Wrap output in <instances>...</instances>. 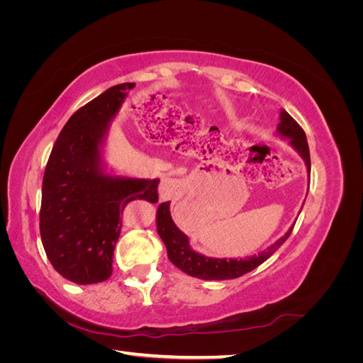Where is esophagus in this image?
Wrapping results in <instances>:
<instances>
[{
    "label": "esophagus",
    "instance_id": "esophagus-1",
    "mask_svg": "<svg viewBox=\"0 0 363 363\" xmlns=\"http://www.w3.org/2000/svg\"><path fill=\"white\" fill-rule=\"evenodd\" d=\"M182 195V183L179 179H162L159 184L160 200H177Z\"/></svg>",
    "mask_w": 363,
    "mask_h": 363
}]
</instances>
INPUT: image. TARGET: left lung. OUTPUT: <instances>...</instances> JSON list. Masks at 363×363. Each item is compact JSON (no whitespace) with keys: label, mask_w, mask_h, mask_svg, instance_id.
Wrapping results in <instances>:
<instances>
[{"label":"left lung","mask_w":363,"mask_h":363,"mask_svg":"<svg viewBox=\"0 0 363 363\" xmlns=\"http://www.w3.org/2000/svg\"><path fill=\"white\" fill-rule=\"evenodd\" d=\"M277 135L283 139H288L291 147L298 152L306 163L307 174L311 177V152L304 130L298 125V123L286 112L280 111V123L277 125ZM169 201L162 203L157 207L156 223L157 233L162 238L164 247L168 251V257L175 267L182 269L188 276L201 279V280H228L238 279L244 274L256 269L263 262L269 259L289 238L292 233L294 225L288 230L284 236L277 239L276 242L269 245L267 250L260 251L259 255L250 256L245 259H216L207 257L196 252L189 245V238L186 236L182 230L175 225L169 212Z\"/></svg>","instance_id":"obj_1"}]
</instances>
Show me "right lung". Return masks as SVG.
Returning <instances> with one entry per match:
<instances>
[{"label": "right lung", "instance_id": "1", "mask_svg": "<svg viewBox=\"0 0 363 363\" xmlns=\"http://www.w3.org/2000/svg\"><path fill=\"white\" fill-rule=\"evenodd\" d=\"M133 87L116 84L79 108L62 128L43 174L42 245L52 268L77 284L112 276L124 207L133 200L159 201V179L111 174L103 159L108 125Z\"/></svg>", "mask_w": 363, "mask_h": 363}]
</instances>
